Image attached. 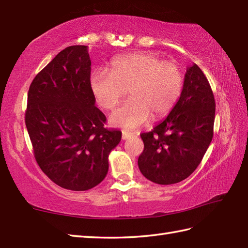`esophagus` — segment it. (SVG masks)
<instances>
[{
    "instance_id": "esophagus-1",
    "label": "esophagus",
    "mask_w": 248,
    "mask_h": 248,
    "mask_svg": "<svg viewBox=\"0 0 248 248\" xmlns=\"http://www.w3.org/2000/svg\"><path fill=\"white\" fill-rule=\"evenodd\" d=\"M131 136H132V134L129 133V132H123V135H121V138H123V140H128L130 139Z\"/></svg>"
}]
</instances>
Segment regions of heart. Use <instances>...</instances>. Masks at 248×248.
<instances>
[{
  "mask_svg": "<svg viewBox=\"0 0 248 248\" xmlns=\"http://www.w3.org/2000/svg\"><path fill=\"white\" fill-rule=\"evenodd\" d=\"M109 71L92 73L91 86L100 107L114 109L129 89L131 97L110 115L115 127L134 129L149 120L168 114L178 102L183 89V73L171 62H162L149 52L118 56L110 62Z\"/></svg>",
  "mask_w": 248,
  "mask_h": 248,
  "instance_id": "heart-1",
  "label": "heart"
}]
</instances>
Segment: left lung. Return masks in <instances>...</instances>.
Masks as SVG:
<instances>
[{
	"mask_svg": "<svg viewBox=\"0 0 248 248\" xmlns=\"http://www.w3.org/2000/svg\"><path fill=\"white\" fill-rule=\"evenodd\" d=\"M215 100L209 81L194 64L184 77L175 107L150 132L141 133L139 168L148 180L173 184L196 170L213 138Z\"/></svg>",
	"mask_w": 248,
	"mask_h": 248,
	"instance_id": "8db88e82",
	"label": "left lung"
}]
</instances>
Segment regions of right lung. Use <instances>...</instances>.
Returning a JSON list of instances; mask_svg holds the SVG:
<instances>
[{
	"label": "right lung",
	"mask_w": 248,
	"mask_h": 248,
	"mask_svg": "<svg viewBox=\"0 0 248 248\" xmlns=\"http://www.w3.org/2000/svg\"><path fill=\"white\" fill-rule=\"evenodd\" d=\"M92 62L86 46L61 51L33 82L25 124L34 156L52 181L71 191L98 186L108 170V155L121 140L107 129V117L94 107Z\"/></svg>",
	"instance_id": "obj_1"
}]
</instances>
